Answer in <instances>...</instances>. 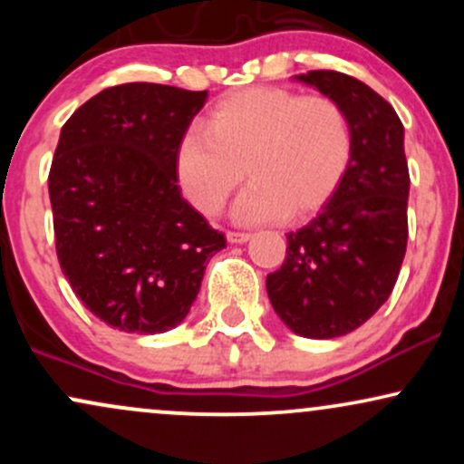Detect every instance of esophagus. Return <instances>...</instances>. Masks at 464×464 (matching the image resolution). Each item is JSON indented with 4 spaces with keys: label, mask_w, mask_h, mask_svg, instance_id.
Wrapping results in <instances>:
<instances>
[{
    "label": "esophagus",
    "mask_w": 464,
    "mask_h": 464,
    "mask_svg": "<svg viewBox=\"0 0 464 464\" xmlns=\"http://www.w3.org/2000/svg\"><path fill=\"white\" fill-rule=\"evenodd\" d=\"M250 237L253 236H250V233H244V231H228L227 233V239L231 244H244V242H248Z\"/></svg>",
    "instance_id": "34e87169"
}]
</instances>
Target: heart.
I'll return each mask as SVG.
<instances>
[{
  "instance_id": "heart-1",
  "label": "heart",
  "mask_w": 464,
  "mask_h": 464,
  "mask_svg": "<svg viewBox=\"0 0 464 464\" xmlns=\"http://www.w3.org/2000/svg\"><path fill=\"white\" fill-rule=\"evenodd\" d=\"M353 157L347 111L329 95L279 87L220 100L200 126L185 130L174 172L194 209L216 218L250 180L236 214L244 222L303 220L338 191Z\"/></svg>"
}]
</instances>
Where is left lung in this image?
I'll list each match as a JSON object with an SVG mask.
<instances>
[{
    "label": "left lung",
    "mask_w": 464,
    "mask_h": 464,
    "mask_svg": "<svg viewBox=\"0 0 464 464\" xmlns=\"http://www.w3.org/2000/svg\"><path fill=\"white\" fill-rule=\"evenodd\" d=\"M299 80L347 111L353 157L321 214L287 233L285 259L266 276V290L292 332L327 340L369 321L397 284L408 244L410 174L403 124L380 93L332 69Z\"/></svg>",
    "instance_id": "left-lung-1"
}]
</instances>
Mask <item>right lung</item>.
Segmentation results:
<instances>
[{"mask_svg":"<svg viewBox=\"0 0 464 464\" xmlns=\"http://www.w3.org/2000/svg\"><path fill=\"white\" fill-rule=\"evenodd\" d=\"M207 92L109 87L65 121L47 188L56 255L89 312L126 334L188 316L207 262L227 246L180 196L177 146Z\"/></svg>","mask_w":464,"mask_h":464,"instance_id":"1","label":"right lung"}]
</instances>
